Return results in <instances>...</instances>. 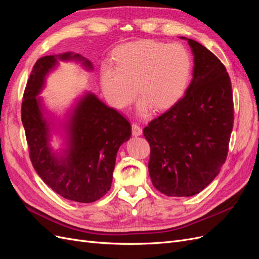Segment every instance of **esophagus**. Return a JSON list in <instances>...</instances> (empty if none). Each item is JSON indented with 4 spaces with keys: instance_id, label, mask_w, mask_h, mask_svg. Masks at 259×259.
<instances>
[{
    "instance_id": "34e87169",
    "label": "esophagus",
    "mask_w": 259,
    "mask_h": 259,
    "mask_svg": "<svg viewBox=\"0 0 259 259\" xmlns=\"http://www.w3.org/2000/svg\"><path fill=\"white\" fill-rule=\"evenodd\" d=\"M132 134H133V136H139L143 134V130L137 123L132 124Z\"/></svg>"
}]
</instances>
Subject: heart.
Masks as SVG:
<instances>
[{
	"instance_id": "obj_1",
	"label": "heart",
	"mask_w": 259,
	"mask_h": 259,
	"mask_svg": "<svg viewBox=\"0 0 259 259\" xmlns=\"http://www.w3.org/2000/svg\"><path fill=\"white\" fill-rule=\"evenodd\" d=\"M113 68L100 70V85L109 104L125 109L140 97L138 112L151 107L164 110L184 95L190 81L192 60L185 46L154 40H140L119 46L113 52Z\"/></svg>"
}]
</instances>
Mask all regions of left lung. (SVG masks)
I'll return each mask as SVG.
<instances>
[{
  "label": "left lung",
  "instance_id": "8db88e82",
  "mask_svg": "<svg viewBox=\"0 0 259 259\" xmlns=\"http://www.w3.org/2000/svg\"><path fill=\"white\" fill-rule=\"evenodd\" d=\"M186 40L194 56L192 81L183 98L144 128L150 145L149 175L155 189L168 197H191L213 182L228 154L233 127L225 66L199 42Z\"/></svg>",
  "mask_w": 259,
  "mask_h": 259
}]
</instances>
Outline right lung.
<instances>
[{
  "label": "right lung",
  "mask_w": 259,
  "mask_h": 259,
  "mask_svg": "<svg viewBox=\"0 0 259 259\" xmlns=\"http://www.w3.org/2000/svg\"><path fill=\"white\" fill-rule=\"evenodd\" d=\"M57 59H75L93 69L91 61L71 53L44 56L35 62L21 105L30 160L37 175L53 191L70 201L92 203L103 198L111 188L116 153L131 137V124L115 109L89 93L70 115L66 126L68 149L60 156L52 152L50 124L43 115L37 95Z\"/></svg>",
  "instance_id": "obj_1"
}]
</instances>
